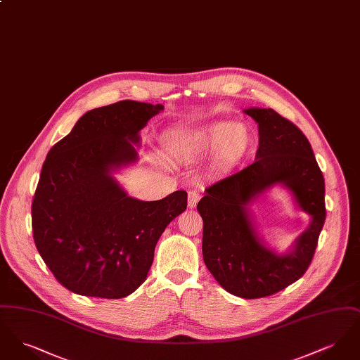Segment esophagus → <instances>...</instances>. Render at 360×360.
<instances>
[{
	"label": "esophagus",
	"mask_w": 360,
	"mask_h": 360,
	"mask_svg": "<svg viewBox=\"0 0 360 360\" xmlns=\"http://www.w3.org/2000/svg\"><path fill=\"white\" fill-rule=\"evenodd\" d=\"M200 198H201V194H200L198 190H195V188L190 190L188 194V207H194V206L197 205L198 201H200Z\"/></svg>",
	"instance_id": "34e87169"
}]
</instances>
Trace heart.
Wrapping results in <instances>:
<instances>
[{"instance_id": "b5f03b06", "label": "heart", "mask_w": 360, "mask_h": 360, "mask_svg": "<svg viewBox=\"0 0 360 360\" xmlns=\"http://www.w3.org/2000/svg\"><path fill=\"white\" fill-rule=\"evenodd\" d=\"M165 143L172 151L185 155L205 154L220 148L221 162L232 165L245 155L251 144V136L241 124L231 127L220 122L195 134L172 132L165 137Z\"/></svg>"}]
</instances>
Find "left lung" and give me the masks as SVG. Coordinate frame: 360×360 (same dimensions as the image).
Here are the masks:
<instances>
[{
  "label": "left lung",
  "mask_w": 360,
  "mask_h": 360,
  "mask_svg": "<svg viewBox=\"0 0 360 360\" xmlns=\"http://www.w3.org/2000/svg\"><path fill=\"white\" fill-rule=\"evenodd\" d=\"M259 124L257 160L206 188L197 210L202 217V255L225 290L262 298L286 289L307 273L326 223V182L302 131L274 109L244 110ZM274 183L291 188L312 216L290 255L275 256L257 238L245 206Z\"/></svg>",
  "instance_id": "8db88e82"
}]
</instances>
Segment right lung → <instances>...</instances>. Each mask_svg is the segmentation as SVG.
I'll return each instance as SVG.
<instances>
[{
	"mask_svg": "<svg viewBox=\"0 0 360 360\" xmlns=\"http://www.w3.org/2000/svg\"><path fill=\"white\" fill-rule=\"evenodd\" d=\"M160 103L124 100L85 113L52 146L32 201L34 244L68 290L122 298L150 271L155 245L188 206L176 190L159 201L128 197L110 176L137 159L139 131Z\"/></svg>",
	"mask_w": 360,
	"mask_h": 360,
	"instance_id": "obj_1",
	"label": "right lung"
}]
</instances>
